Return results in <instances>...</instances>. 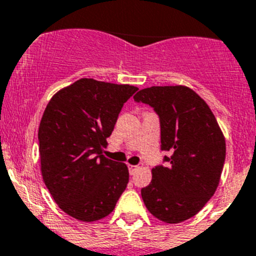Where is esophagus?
Masks as SVG:
<instances>
[{
    "instance_id": "1",
    "label": "esophagus",
    "mask_w": 256,
    "mask_h": 256,
    "mask_svg": "<svg viewBox=\"0 0 256 256\" xmlns=\"http://www.w3.org/2000/svg\"><path fill=\"white\" fill-rule=\"evenodd\" d=\"M136 170H138V166H128V172H130V174H134Z\"/></svg>"
}]
</instances>
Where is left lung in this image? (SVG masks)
Masks as SVG:
<instances>
[{
	"instance_id": "1",
	"label": "left lung",
	"mask_w": 256,
	"mask_h": 256,
	"mask_svg": "<svg viewBox=\"0 0 256 256\" xmlns=\"http://www.w3.org/2000/svg\"><path fill=\"white\" fill-rule=\"evenodd\" d=\"M154 108L160 120L162 150L168 166L152 168L142 190L150 214L166 224L197 214L218 187L226 142L208 104L186 86H154L134 96Z\"/></svg>"
}]
</instances>
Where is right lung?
I'll return each mask as SVG.
<instances>
[{
	"label": "right lung",
	"mask_w": 256,
	"mask_h": 256,
	"mask_svg": "<svg viewBox=\"0 0 256 256\" xmlns=\"http://www.w3.org/2000/svg\"><path fill=\"white\" fill-rule=\"evenodd\" d=\"M138 90L82 78L48 104L38 132L42 176L69 216L84 222L104 218L125 190L128 166L102 152L124 104Z\"/></svg>",
	"instance_id": "add662e5"
}]
</instances>
